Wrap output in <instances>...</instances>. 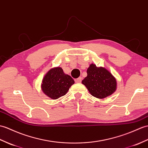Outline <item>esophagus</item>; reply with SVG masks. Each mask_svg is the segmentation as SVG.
Masks as SVG:
<instances>
[{
    "mask_svg": "<svg viewBox=\"0 0 148 148\" xmlns=\"http://www.w3.org/2000/svg\"><path fill=\"white\" fill-rule=\"evenodd\" d=\"M81 81H82V77H79L76 79L75 80V82H76V83H81Z\"/></svg>",
    "mask_w": 148,
    "mask_h": 148,
    "instance_id": "obj_1",
    "label": "esophagus"
}]
</instances>
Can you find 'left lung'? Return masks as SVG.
<instances>
[{"mask_svg":"<svg viewBox=\"0 0 148 148\" xmlns=\"http://www.w3.org/2000/svg\"><path fill=\"white\" fill-rule=\"evenodd\" d=\"M87 76L82 81L90 93L97 98L103 99L114 93L117 88L116 78L103 67L91 64L87 69Z\"/></svg>","mask_w":148,"mask_h":148,"instance_id":"8db88e82","label":"left lung"}]
</instances>
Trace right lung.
<instances>
[{"label":"right lung","mask_w":148,"mask_h":148,"mask_svg":"<svg viewBox=\"0 0 148 148\" xmlns=\"http://www.w3.org/2000/svg\"><path fill=\"white\" fill-rule=\"evenodd\" d=\"M74 84L73 79L65 74L62 67H57L50 69L44 75L41 89L48 97L57 99L66 95Z\"/></svg>","instance_id":"1"}]
</instances>
